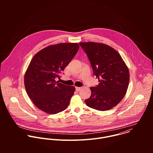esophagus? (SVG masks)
Wrapping results in <instances>:
<instances>
[{
    "label": "esophagus",
    "mask_w": 153,
    "mask_h": 153,
    "mask_svg": "<svg viewBox=\"0 0 153 153\" xmlns=\"http://www.w3.org/2000/svg\"><path fill=\"white\" fill-rule=\"evenodd\" d=\"M80 90H81L80 87H76V90L77 91H79Z\"/></svg>",
    "instance_id": "1"
}]
</instances>
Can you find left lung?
<instances>
[{"instance_id": "8db88e82", "label": "left lung", "mask_w": 153, "mask_h": 153, "mask_svg": "<svg viewBox=\"0 0 153 153\" xmlns=\"http://www.w3.org/2000/svg\"><path fill=\"white\" fill-rule=\"evenodd\" d=\"M88 56L99 85L91 87V95L86 105L99 111H107L124 97L129 80L128 68L119 53L102 43H79Z\"/></svg>"}]
</instances>
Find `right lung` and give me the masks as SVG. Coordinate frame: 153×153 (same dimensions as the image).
Returning <instances> with one entry per match:
<instances>
[{
    "label": "right lung",
    "mask_w": 153,
    "mask_h": 153,
    "mask_svg": "<svg viewBox=\"0 0 153 153\" xmlns=\"http://www.w3.org/2000/svg\"><path fill=\"white\" fill-rule=\"evenodd\" d=\"M79 48L77 43L50 45L36 53L24 76L28 97L39 110L54 114L66 109L75 87L59 83L60 73L70 63Z\"/></svg>",
    "instance_id": "obj_1"
}]
</instances>
